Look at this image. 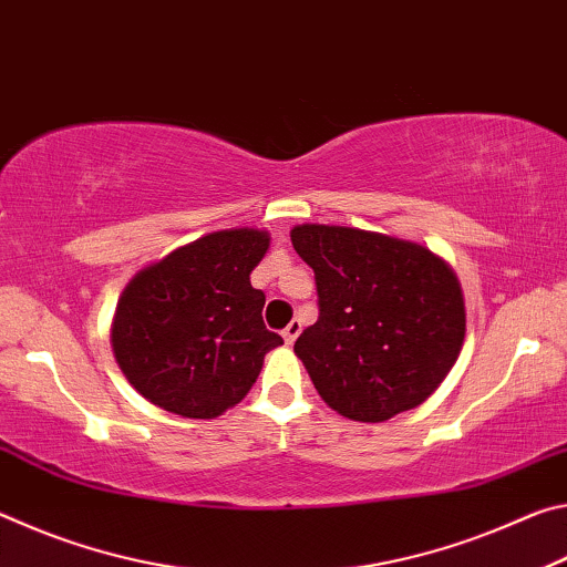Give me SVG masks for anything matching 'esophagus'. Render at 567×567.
<instances>
[{"label": "esophagus", "instance_id": "1", "mask_svg": "<svg viewBox=\"0 0 567 567\" xmlns=\"http://www.w3.org/2000/svg\"><path fill=\"white\" fill-rule=\"evenodd\" d=\"M302 332V322L300 320H292L290 324H287V328L282 330V340H285V344H295V340H297V334Z\"/></svg>", "mask_w": 567, "mask_h": 567}]
</instances>
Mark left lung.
Masks as SVG:
<instances>
[{
	"label": "left lung",
	"instance_id": "1",
	"mask_svg": "<svg viewBox=\"0 0 567 567\" xmlns=\"http://www.w3.org/2000/svg\"><path fill=\"white\" fill-rule=\"evenodd\" d=\"M315 270L320 318L295 342L320 398L354 422H385L425 402L465 342L457 275L412 239L342 225H295Z\"/></svg>",
	"mask_w": 567,
	"mask_h": 567
}]
</instances>
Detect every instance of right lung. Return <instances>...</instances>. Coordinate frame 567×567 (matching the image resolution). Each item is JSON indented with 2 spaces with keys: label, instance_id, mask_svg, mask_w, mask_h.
Segmentation results:
<instances>
[{
  "label": "right lung",
  "instance_id": "1",
  "mask_svg": "<svg viewBox=\"0 0 567 567\" xmlns=\"http://www.w3.org/2000/svg\"><path fill=\"white\" fill-rule=\"evenodd\" d=\"M270 233L233 227L187 243L132 277L112 318V352L130 385L175 415L213 420L243 400L265 354V295L249 275Z\"/></svg>",
  "mask_w": 567,
  "mask_h": 567
}]
</instances>
